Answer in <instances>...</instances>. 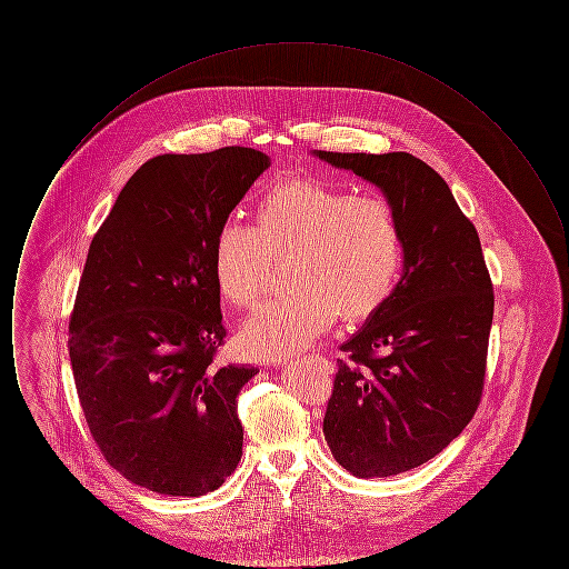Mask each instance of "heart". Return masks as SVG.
Segmentation results:
<instances>
[{"instance_id":"obj_1","label":"heart","mask_w":569,"mask_h":569,"mask_svg":"<svg viewBox=\"0 0 569 569\" xmlns=\"http://www.w3.org/2000/svg\"><path fill=\"white\" fill-rule=\"evenodd\" d=\"M292 253L288 274L297 288L272 298L241 330L256 360H281L309 348L337 318L365 320L392 295L403 267L397 211L381 198L313 179L277 183L256 209V226L217 228L211 272L217 292L253 307L267 290L271 256Z\"/></svg>"}]
</instances>
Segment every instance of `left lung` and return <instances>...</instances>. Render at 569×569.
Segmentation results:
<instances>
[{
    "mask_svg": "<svg viewBox=\"0 0 569 569\" xmlns=\"http://www.w3.org/2000/svg\"><path fill=\"white\" fill-rule=\"evenodd\" d=\"M316 158L373 183L397 211L403 271L341 350L325 416L332 457L388 478L437 457L473 418L485 386L492 283L473 223L429 163L397 153Z\"/></svg>",
    "mask_w": 569,
    "mask_h": 569,
    "instance_id": "obj_1",
    "label": "left lung"
}]
</instances>
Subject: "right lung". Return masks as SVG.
Here are the masks:
<instances>
[{
	"label": "right lung",
	"instance_id": "1",
	"mask_svg": "<svg viewBox=\"0 0 569 569\" xmlns=\"http://www.w3.org/2000/svg\"><path fill=\"white\" fill-rule=\"evenodd\" d=\"M271 158L247 147L142 163L96 232L70 318L84 420L130 482L170 497L221 487L243 455L237 397L256 367H219L217 228Z\"/></svg>",
	"mask_w": 569,
	"mask_h": 569
}]
</instances>
